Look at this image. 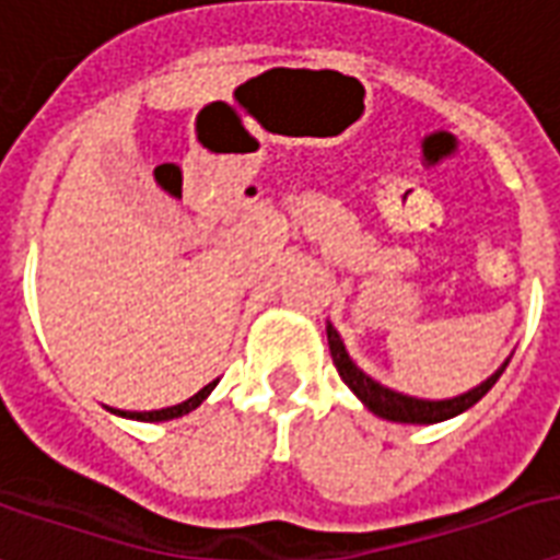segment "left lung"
I'll list each match as a JSON object with an SVG mask.
<instances>
[{
	"label": "left lung",
	"mask_w": 560,
	"mask_h": 560,
	"mask_svg": "<svg viewBox=\"0 0 560 560\" xmlns=\"http://www.w3.org/2000/svg\"><path fill=\"white\" fill-rule=\"evenodd\" d=\"M326 338H329V353H332L335 368H338V374H341L343 383L350 385V392H353L374 416L385 418V421H400V424H436V421H448V418L466 412V409L475 407L480 397L490 392L492 385H495V380L501 376V371L508 368V362H504L490 380H483L480 385H475L466 395L448 397V400H421V397L400 395L395 388L376 383V380H371V376L364 374L362 368L350 359V353L343 350L341 335L335 332L332 323H326Z\"/></svg>",
	"instance_id": "8db88e82"
}]
</instances>
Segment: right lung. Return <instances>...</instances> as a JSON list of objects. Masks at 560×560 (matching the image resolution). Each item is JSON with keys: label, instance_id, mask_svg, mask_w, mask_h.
Returning <instances> with one entry per match:
<instances>
[{"label": "right lung", "instance_id": "add662e5", "mask_svg": "<svg viewBox=\"0 0 560 560\" xmlns=\"http://www.w3.org/2000/svg\"><path fill=\"white\" fill-rule=\"evenodd\" d=\"M219 380H213V383H207L198 395H192L189 400H184V404H177V407H165V409H153V412H124V409H112L115 416H124V418H136V421H168V418H180L186 416V412H192L196 407H201L205 404V397L217 388Z\"/></svg>", "mask_w": 560, "mask_h": 560}]
</instances>
